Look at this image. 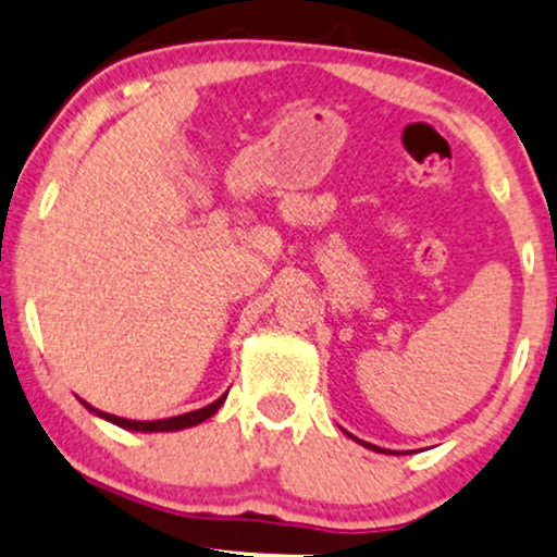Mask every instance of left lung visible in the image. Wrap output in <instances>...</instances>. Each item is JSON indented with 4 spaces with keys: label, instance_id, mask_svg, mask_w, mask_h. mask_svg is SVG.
<instances>
[{
    "label": "left lung",
    "instance_id": "8db88e82",
    "mask_svg": "<svg viewBox=\"0 0 557 557\" xmlns=\"http://www.w3.org/2000/svg\"><path fill=\"white\" fill-rule=\"evenodd\" d=\"M348 434V432H345ZM348 437H354V434H348ZM356 443H361L363 447H369V450H374V453H387V456H400V453H393V450H385V447H380V445H372V443H363V440H359V437H354Z\"/></svg>",
    "mask_w": 557,
    "mask_h": 557
}]
</instances>
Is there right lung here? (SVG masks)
<instances>
[{"mask_svg": "<svg viewBox=\"0 0 557 557\" xmlns=\"http://www.w3.org/2000/svg\"><path fill=\"white\" fill-rule=\"evenodd\" d=\"M227 393L220 395L214 403H209V406L198 408V411H190V413H181V417H170V419H159V421H133V419H123V417H114V413H107V411H99V408H94L91 403L81 400L83 406L88 408V411L94 413V417L110 421V424H117L123 426V430H131V432H177V430H188V426H196L201 424V421L212 419L216 411H220V406L225 403Z\"/></svg>", "mask_w": 557, "mask_h": 557, "instance_id": "add662e5", "label": "right lung"}]
</instances>
